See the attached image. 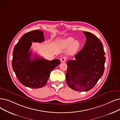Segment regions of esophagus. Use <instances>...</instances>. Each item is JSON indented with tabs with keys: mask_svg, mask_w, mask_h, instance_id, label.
Returning a JSON list of instances; mask_svg holds the SVG:
<instances>
[{
	"mask_svg": "<svg viewBox=\"0 0 120 120\" xmlns=\"http://www.w3.org/2000/svg\"><path fill=\"white\" fill-rule=\"evenodd\" d=\"M67 60V57H63L61 58V62H65Z\"/></svg>",
	"mask_w": 120,
	"mask_h": 120,
	"instance_id": "1",
	"label": "esophagus"
}]
</instances>
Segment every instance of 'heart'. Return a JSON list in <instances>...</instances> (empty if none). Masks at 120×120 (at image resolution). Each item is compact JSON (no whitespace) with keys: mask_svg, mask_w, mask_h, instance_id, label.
Masks as SVG:
<instances>
[{"mask_svg":"<svg viewBox=\"0 0 120 120\" xmlns=\"http://www.w3.org/2000/svg\"><path fill=\"white\" fill-rule=\"evenodd\" d=\"M60 45L62 47L64 48H67L70 46L69 52L71 54L76 52L80 46V43L79 41H75L74 38L71 37L62 40L60 42Z\"/></svg>","mask_w":120,"mask_h":120,"instance_id":"obj_1","label":"heart"}]
</instances>
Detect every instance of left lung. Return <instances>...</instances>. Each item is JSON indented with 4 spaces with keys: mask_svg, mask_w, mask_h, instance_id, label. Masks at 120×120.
Here are the masks:
<instances>
[{
    "mask_svg": "<svg viewBox=\"0 0 120 120\" xmlns=\"http://www.w3.org/2000/svg\"><path fill=\"white\" fill-rule=\"evenodd\" d=\"M86 43L75 55V60L67 62L66 79L72 90L85 92L91 90L105 71V52L101 41L89 32L83 31Z\"/></svg>",
    "mask_w": 120,
    "mask_h": 120,
    "instance_id": "obj_1",
    "label": "left lung"
}]
</instances>
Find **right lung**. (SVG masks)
<instances>
[{
  "label": "right lung",
  "instance_id": "right-lung-1",
  "mask_svg": "<svg viewBox=\"0 0 120 120\" xmlns=\"http://www.w3.org/2000/svg\"><path fill=\"white\" fill-rule=\"evenodd\" d=\"M44 40L43 31L33 30L24 34L14 49L13 69L19 81L26 87L34 89L44 87L51 71L60 64L58 59L49 61L37 55L31 59L32 51L29 50L32 42L41 43Z\"/></svg>",
  "mask_w": 120,
  "mask_h": 120
}]
</instances>
